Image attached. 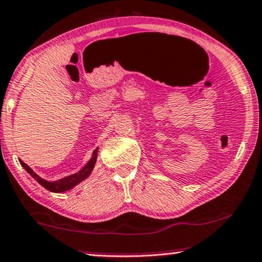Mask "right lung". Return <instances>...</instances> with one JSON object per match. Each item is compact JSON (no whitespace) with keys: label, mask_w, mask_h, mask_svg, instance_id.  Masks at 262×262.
Returning <instances> with one entry per match:
<instances>
[{"label":"right lung","mask_w":262,"mask_h":262,"mask_svg":"<svg viewBox=\"0 0 262 262\" xmlns=\"http://www.w3.org/2000/svg\"><path fill=\"white\" fill-rule=\"evenodd\" d=\"M97 157H98V147L93 151L91 159L87 162L86 165L83 166L81 170H79L78 172L73 173V175L63 177V179L57 180V181H47V180L41 179L40 176H38L37 173L34 172L29 165H27V164L23 162V160L19 159V162L23 165L24 169H25L26 171L29 172L30 175L40 184V186H43L45 189H48L49 191H52V193H64V191L71 190L75 186H78L79 183H81L82 181H85L87 177L92 173L93 169H95L96 162H97Z\"/></svg>","instance_id":"add662e5"}]
</instances>
